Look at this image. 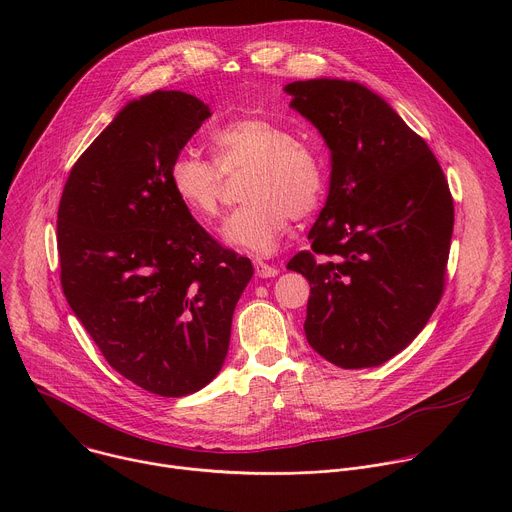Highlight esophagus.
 I'll use <instances>...</instances> for the list:
<instances>
[{
  "instance_id": "obj_1",
  "label": "esophagus",
  "mask_w": 512,
  "mask_h": 512,
  "mask_svg": "<svg viewBox=\"0 0 512 512\" xmlns=\"http://www.w3.org/2000/svg\"><path fill=\"white\" fill-rule=\"evenodd\" d=\"M253 265H255V275H257V277H263V279L275 277V275L279 273V269H277L275 265H269V263L263 261V259H255Z\"/></svg>"
}]
</instances>
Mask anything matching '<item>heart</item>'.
<instances>
[{
	"mask_svg": "<svg viewBox=\"0 0 512 512\" xmlns=\"http://www.w3.org/2000/svg\"><path fill=\"white\" fill-rule=\"evenodd\" d=\"M214 160L182 152L170 166V186L180 204L202 225L221 214L227 176L249 172L245 204L221 229L225 245L271 255L287 233L291 218L310 216L324 194V166L306 141L285 125L249 115L216 127L210 135Z\"/></svg>",
	"mask_w": 512,
	"mask_h": 512,
	"instance_id": "obj_1",
	"label": "heart"
}]
</instances>
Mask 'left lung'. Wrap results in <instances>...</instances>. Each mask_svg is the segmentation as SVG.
I'll list each match as a JSON object with an SVG mask.
<instances>
[{
	"mask_svg": "<svg viewBox=\"0 0 512 512\" xmlns=\"http://www.w3.org/2000/svg\"><path fill=\"white\" fill-rule=\"evenodd\" d=\"M330 150V190L287 269L310 281L308 344L340 369L401 352L444 294L454 200L435 156L395 109L354 81L285 85Z\"/></svg>",
	"mask_w": 512,
	"mask_h": 512,
	"instance_id": "8db88e82",
	"label": "left lung"
}]
</instances>
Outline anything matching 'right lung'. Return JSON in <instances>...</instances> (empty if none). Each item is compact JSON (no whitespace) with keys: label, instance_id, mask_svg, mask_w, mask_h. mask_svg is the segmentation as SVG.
Here are the masks:
<instances>
[{"label":"right lung","instance_id":"add662e5","mask_svg":"<svg viewBox=\"0 0 512 512\" xmlns=\"http://www.w3.org/2000/svg\"><path fill=\"white\" fill-rule=\"evenodd\" d=\"M210 117L182 91L127 103L72 166L58 206L68 306L121 377L162 397L206 387L253 277L180 204L170 166Z\"/></svg>","mask_w":512,"mask_h":512}]
</instances>
